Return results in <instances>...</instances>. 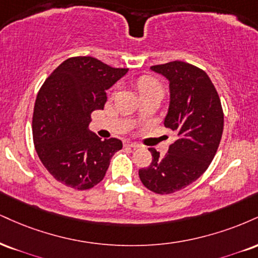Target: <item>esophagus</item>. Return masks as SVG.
Wrapping results in <instances>:
<instances>
[{
    "instance_id": "1",
    "label": "esophagus",
    "mask_w": 258,
    "mask_h": 258,
    "mask_svg": "<svg viewBox=\"0 0 258 258\" xmlns=\"http://www.w3.org/2000/svg\"><path fill=\"white\" fill-rule=\"evenodd\" d=\"M123 144H125V147H130V148H133V149L139 148V144H137V143H133V142H125Z\"/></svg>"
}]
</instances>
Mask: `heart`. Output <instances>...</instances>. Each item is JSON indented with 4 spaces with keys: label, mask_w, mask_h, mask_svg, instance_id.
Masks as SVG:
<instances>
[{
    "label": "heart",
    "mask_w": 258,
    "mask_h": 258,
    "mask_svg": "<svg viewBox=\"0 0 258 258\" xmlns=\"http://www.w3.org/2000/svg\"><path fill=\"white\" fill-rule=\"evenodd\" d=\"M137 86H138V90H139V94H141V95L145 94V92L151 91V90L161 89L159 82H157L156 79H154L153 77H149V76L142 77V78L138 80Z\"/></svg>",
    "instance_id": "heart-1"
}]
</instances>
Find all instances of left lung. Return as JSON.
<instances>
[{"instance_id":"8db88e82","label":"left lung","mask_w":258,"mask_h":258,"mask_svg":"<svg viewBox=\"0 0 258 258\" xmlns=\"http://www.w3.org/2000/svg\"><path fill=\"white\" fill-rule=\"evenodd\" d=\"M150 70L169 83L164 126L178 139L163 156L156 149H149L153 161L139 169V178L150 191L168 195L196 181L209 167L222 137L223 111L215 86L201 68L172 61Z\"/></svg>"}]
</instances>
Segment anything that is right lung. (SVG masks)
Masks as SVG:
<instances>
[{
    "mask_svg": "<svg viewBox=\"0 0 258 258\" xmlns=\"http://www.w3.org/2000/svg\"><path fill=\"white\" fill-rule=\"evenodd\" d=\"M128 72L91 56L67 58L40 88L32 119L39 160L57 181L88 190L104 178L120 139L102 141L90 131L91 113L103 109L107 91Z\"/></svg>",
    "mask_w": 258,
    "mask_h": 258,
    "instance_id": "obj_1",
    "label": "right lung"
}]
</instances>
